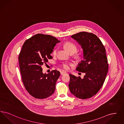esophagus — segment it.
<instances>
[{"label":"esophagus","mask_w":124,"mask_h":124,"mask_svg":"<svg viewBox=\"0 0 124 124\" xmlns=\"http://www.w3.org/2000/svg\"><path fill=\"white\" fill-rule=\"evenodd\" d=\"M66 72H65V71H60V74H61V75H63V74H65Z\"/></svg>","instance_id":"34e87169"}]
</instances>
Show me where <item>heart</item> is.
<instances>
[{"label":"heart","instance_id":"1","mask_svg":"<svg viewBox=\"0 0 124 124\" xmlns=\"http://www.w3.org/2000/svg\"><path fill=\"white\" fill-rule=\"evenodd\" d=\"M64 46L70 53H74L77 51V46L71 42H66L64 44ZM57 52V49H55L53 51V55H56ZM79 55H77L78 57ZM62 67L65 70H68L69 69V65L68 64H64L62 65Z\"/></svg>","mask_w":124,"mask_h":124}]
</instances>
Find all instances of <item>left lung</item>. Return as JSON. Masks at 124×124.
Listing matches in <instances>:
<instances>
[{"mask_svg": "<svg viewBox=\"0 0 124 124\" xmlns=\"http://www.w3.org/2000/svg\"><path fill=\"white\" fill-rule=\"evenodd\" d=\"M81 46L83 60L77 66L76 70L85 73L83 78L71 74L69 88L71 93L83 100L93 97L101 88L108 70L106 49L99 38L85 31L71 36Z\"/></svg>", "mask_w": 124, "mask_h": 124, "instance_id": "8db88e82", "label": "left lung"}]
</instances>
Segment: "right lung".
<instances>
[{"label":"right lung","instance_id":"right-lung-1","mask_svg":"<svg viewBox=\"0 0 124 124\" xmlns=\"http://www.w3.org/2000/svg\"><path fill=\"white\" fill-rule=\"evenodd\" d=\"M59 40L54 37L38 34L24 43L18 56L19 65L24 86L30 94L39 99L53 94L60 75L56 70L43 73L42 66L53 58L51 54Z\"/></svg>","mask_w":124,"mask_h":124}]
</instances>
